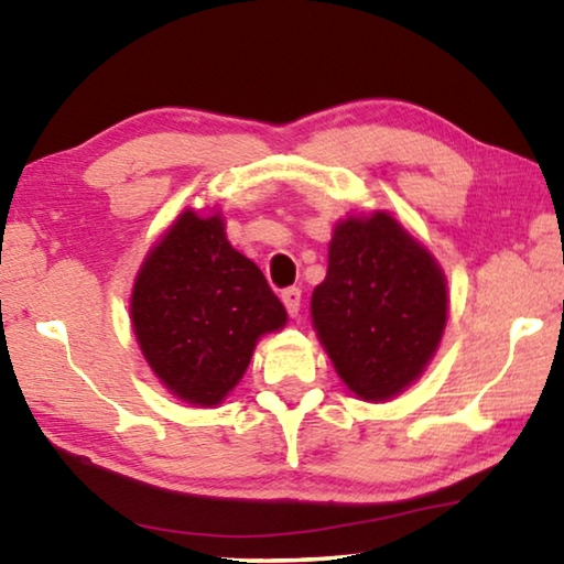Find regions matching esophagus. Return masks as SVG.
<instances>
[{"mask_svg": "<svg viewBox=\"0 0 564 564\" xmlns=\"http://www.w3.org/2000/svg\"><path fill=\"white\" fill-rule=\"evenodd\" d=\"M281 301L291 316H299V311H301V291L299 289H285L281 293Z\"/></svg>", "mask_w": 564, "mask_h": 564, "instance_id": "esophagus-1", "label": "esophagus"}]
</instances>
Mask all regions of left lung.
Masks as SVG:
<instances>
[{
    "label": "left lung",
    "mask_w": 564,
    "mask_h": 564,
    "mask_svg": "<svg viewBox=\"0 0 564 564\" xmlns=\"http://www.w3.org/2000/svg\"><path fill=\"white\" fill-rule=\"evenodd\" d=\"M311 321L350 393L383 403L413 386L441 346L445 273L388 212L348 216L333 228Z\"/></svg>",
    "instance_id": "1"
}]
</instances>
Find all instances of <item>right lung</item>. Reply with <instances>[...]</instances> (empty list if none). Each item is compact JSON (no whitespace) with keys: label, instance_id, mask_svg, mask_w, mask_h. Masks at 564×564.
I'll return each mask as SVG.
<instances>
[{"label":"right lung","instance_id":"obj_1","mask_svg":"<svg viewBox=\"0 0 564 564\" xmlns=\"http://www.w3.org/2000/svg\"><path fill=\"white\" fill-rule=\"evenodd\" d=\"M129 313L161 386L196 408L221 405L259 338L289 321L259 265L228 243L221 212L194 208L149 248Z\"/></svg>","mask_w":564,"mask_h":564}]
</instances>
